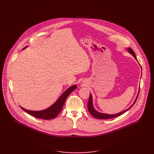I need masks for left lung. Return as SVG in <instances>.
I'll return each mask as SVG.
<instances>
[{"instance_id":"8db88e82","label":"left lung","mask_w":154,"mask_h":154,"mask_svg":"<svg viewBox=\"0 0 154 154\" xmlns=\"http://www.w3.org/2000/svg\"><path fill=\"white\" fill-rule=\"evenodd\" d=\"M128 51L131 53L132 55L134 56V57L136 59V60H137L136 59V55L134 54V52L133 51V50H132V48H128ZM139 93L136 97V98L134 101V102L133 103V104H132V106L129 108L127 110H125L123 111H122L119 113H117V114H104V113H101V112H98L97 111L95 110L93 107V105H92V95L91 94H90V95H89V101H88V109L89 112L91 113V114L95 118H97V119H112V118H114V117H118V116H120V115L123 114V113H125V112H126L128 110H129L132 106L134 104V103H136L137 98H138V95H139Z\"/></svg>"}]
</instances>
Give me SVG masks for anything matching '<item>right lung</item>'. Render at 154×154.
Instances as JSON below:
<instances>
[{"label": "right lung", "mask_w": 154, "mask_h": 154, "mask_svg": "<svg viewBox=\"0 0 154 154\" xmlns=\"http://www.w3.org/2000/svg\"><path fill=\"white\" fill-rule=\"evenodd\" d=\"M25 47L24 48H25ZM23 48V49H24ZM77 87L76 85H74L68 88L66 91H65L63 94L59 98V99L56 101V102L53 104L51 107H48L45 110H42V111H30V110H26L22 107H20L22 110L30 114L31 116L41 119L44 120H50L55 118L57 116V115L60 113L61 110L63 108V106L65 104L67 97L68 95Z\"/></svg>", "instance_id": "obj_1"}]
</instances>
